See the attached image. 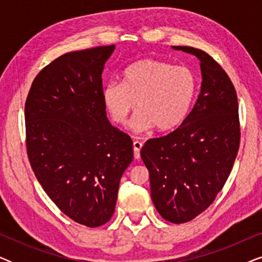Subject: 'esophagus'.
<instances>
[{
  "mask_svg": "<svg viewBox=\"0 0 262 262\" xmlns=\"http://www.w3.org/2000/svg\"><path fill=\"white\" fill-rule=\"evenodd\" d=\"M143 146V143L139 141H135L134 142V156L136 160H138L141 157V149Z\"/></svg>",
  "mask_w": 262,
  "mask_h": 262,
  "instance_id": "34e87169",
  "label": "esophagus"
}]
</instances>
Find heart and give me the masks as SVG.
<instances>
[{
	"label": "heart",
	"instance_id": "1",
	"mask_svg": "<svg viewBox=\"0 0 262 262\" xmlns=\"http://www.w3.org/2000/svg\"><path fill=\"white\" fill-rule=\"evenodd\" d=\"M195 91L196 78L187 67L145 58L126 68L121 83H107L102 101L114 124L126 123L137 105L132 130L143 132L155 125L157 130L167 131L184 121Z\"/></svg>",
	"mask_w": 262,
	"mask_h": 262
}]
</instances>
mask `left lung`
<instances>
[{
	"mask_svg": "<svg viewBox=\"0 0 262 262\" xmlns=\"http://www.w3.org/2000/svg\"><path fill=\"white\" fill-rule=\"evenodd\" d=\"M173 49L200 60L202 89L180 126L148 139L141 157L149 170L157 212L180 224L205 211L223 188L237 156L241 131L237 94L223 68L203 50Z\"/></svg>",
	"mask_w": 262,
	"mask_h": 262,
	"instance_id": "left-lung-1",
	"label": "left lung"
}]
</instances>
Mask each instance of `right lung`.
I'll return each instance as SVG.
<instances>
[{
    "label": "right lung",
    "mask_w": 262,
    "mask_h": 262,
    "mask_svg": "<svg viewBox=\"0 0 262 262\" xmlns=\"http://www.w3.org/2000/svg\"><path fill=\"white\" fill-rule=\"evenodd\" d=\"M114 45L66 53L35 76L25 103L26 149L46 194L71 220L106 224L121 175L134 159L131 137L114 127L102 101V70Z\"/></svg>",
    "instance_id": "1"
}]
</instances>
